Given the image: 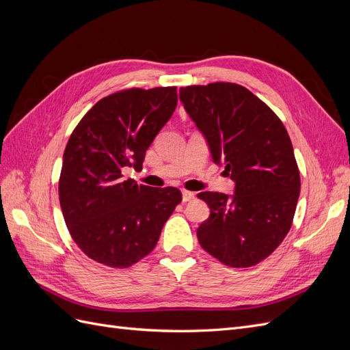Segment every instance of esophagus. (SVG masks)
<instances>
[{"label": "esophagus", "instance_id": "esophagus-1", "mask_svg": "<svg viewBox=\"0 0 350 350\" xmlns=\"http://www.w3.org/2000/svg\"><path fill=\"white\" fill-rule=\"evenodd\" d=\"M194 197H196L194 193L187 191V189H183V201H184V203H187V201L194 200Z\"/></svg>", "mask_w": 350, "mask_h": 350}]
</instances>
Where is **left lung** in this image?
Instances as JSON below:
<instances>
[{
	"mask_svg": "<svg viewBox=\"0 0 350 350\" xmlns=\"http://www.w3.org/2000/svg\"><path fill=\"white\" fill-rule=\"evenodd\" d=\"M179 99L224 165L235 194L204 191L210 216L197 229L200 245L229 267L256 266L292 226L301 191L299 169L283 122L235 83L179 89Z\"/></svg>",
	"mask_w": 350,
	"mask_h": 350,
	"instance_id": "left-lung-1",
	"label": "left lung"
}]
</instances>
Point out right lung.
Listing matches in <instances>:
<instances>
[{"label": "right lung", "instance_id": "1", "mask_svg": "<svg viewBox=\"0 0 350 350\" xmlns=\"http://www.w3.org/2000/svg\"><path fill=\"white\" fill-rule=\"evenodd\" d=\"M176 88L129 89L100 99L70 135L58 184L70 235L86 256L115 269L150 254L181 203L175 187L152 188L122 178L140 169L146 150L171 118Z\"/></svg>", "mask_w": 350, "mask_h": 350}]
</instances>
